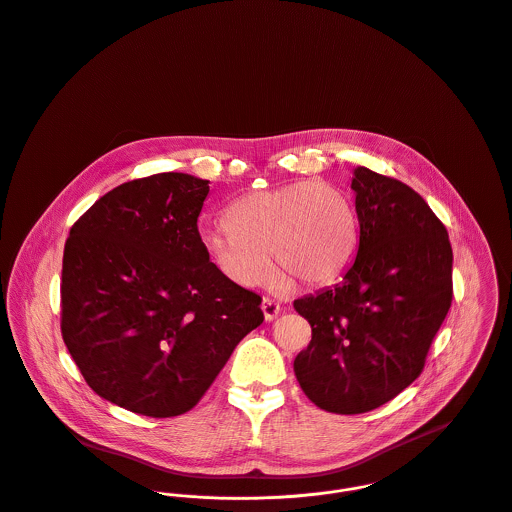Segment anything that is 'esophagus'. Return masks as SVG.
<instances>
[{
    "instance_id": "1",
    "label": "esophagus",
    "mask_w": 512,
    "mask_h": 512,
    "mask_svg": "<svg viewBox=\"0 0 512 512\" xmlns=\"http://www.w3.org/2000/svg\"><path fill=\"white\" fill-rule=\"evenodd\" d=\"M280 302L278 300H274V298H270V296H266L264 300H262V312H264V318H266V322H272V320H276L278 318V314H280Z\"/></svg>"
}]
</instances>
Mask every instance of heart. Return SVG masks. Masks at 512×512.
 Instances as JSON below:
<instances>
[{
    "label": "heart",
    "instance_id": "obj_1",
    "mask_svg": "<svg viewBox=\"0 0 512 512\" xmlns=\"http://www.w3.org/2000/svg\"><path fill=\"white\" fill-rule=\"evenodd\" d=\"M224 222L206 228L202 244L222 274L242 286L272 276L270 255L296 286H324L351 264L359 244L353 198L326 180L250 192L226 208Z\"/></svg>",
    "mask_w": 512,
    "mask_h": 512
}]
</instances>
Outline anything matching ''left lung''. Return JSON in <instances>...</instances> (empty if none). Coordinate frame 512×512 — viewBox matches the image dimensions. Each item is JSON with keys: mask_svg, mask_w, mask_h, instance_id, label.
<instances>
[{"mask_svg": "<svg viewBox=\"0 0 512 512\" xmlns=\"http://www.w3.org/2000/svg\"><path fill=\"white\" fill-rule=\"evenodd\" d=\"M357 256L340 284L294 308L312 341L294 359L302 391L320 409L355 415L397 397L423 371L453 302L445 224L405 182L357 167Z\"/></svg>", "mask_w": 512, "mask_h": 512, "instance_id": "obj_1", "label": "left lung"}]
</instances>
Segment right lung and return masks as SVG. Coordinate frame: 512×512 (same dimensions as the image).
<instances>
[{"label":"right lung","mask_w":512,"mask_h":512,"mask_svg":"<svg viewBox=\"0 0 512 512\" xmlns=\"http://www.w3.org/2000/svg\"><path fill=\"white\" fill-rule=\"evenodd\" d=\"M208 180L161 172L101 196L73 226L61 270V336L103 399L176 417L208 391L262 298L210 262L198 232Z\"/></svg>","instance_id":"right-lung-1"}]
</instances>
